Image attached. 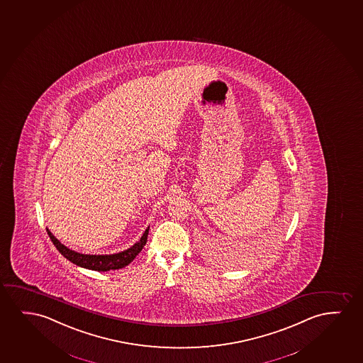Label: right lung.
<instances>
[{
    "instance_id": "obj_1",
    "label": "right lung",
    "mask_w": 363,
    "mask_h": 363,
    "mask_svg": "<svg viewBox=\"0 0 363 363\" xmlns=\"http://www.w3.org/2000/svg\"><path fill=\"white\" fill-rule=\"evenodd\" d=\"M149 229L150 227H147L139 242H136L129 249L119 252V253L101 254V255L100 254H82L74 252L72 249L67 248L65 244L60 243V240L55 238L48 228H47V233L52 239L55 248L58 249L60 253L72 263L78 265V267H82V268L95 270V272H109V270L125 268L126 265H129L136 258V255L143 250L145 244L147 242Z\"/></svg>"
}]
</instances>
